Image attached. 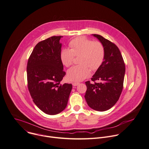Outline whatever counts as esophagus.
Masks as SVG:
<instances>
[{"mask_svg":"<svg viewBox=\"0 0 149 149\" xmlns=\"http://www.w3.org/2000/svg\"><path fill=\"white\" fill-rule=\"evenodd\" d=\"M79 84V82H73V83H72V85H73V86H77Z\"/></svg>","mask_w":149,"mask_h":149,"instance_id":"34e87169","label":"esophagus"}]
</instances>
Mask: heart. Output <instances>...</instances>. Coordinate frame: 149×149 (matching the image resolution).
Wrapping results in <instances>:
<instances>
[{
	"label": "heart",
	"mask_w": 149,
	"mask_h": 149,
	"mask_svg": "<svg viewBox=\"0 0 149 149\" xmlns=\"http://www.w3.org/2000/svg\"><path fill=\"white\" fill-rule=\"evenodd\" d=\"M70 48H63L60 53V60L65 67H69L74 56H79V65L73 66L67 73L68 79L73 81H80L90 76L91 69L95 71L101 67L105 56V49L102 42L93 41L85 37L72 40Z\"/></svg>",
	"instance_id": "heart-1"
}]
</instances>
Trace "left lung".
I'll list each match as a JSON object with an SVG mask.
<instances>
[{"mask_svg":"<svg viewBox=\"0 0 149 149\" xmlns=\"http://www.w3.org/2000/svg\"><path fill=\"white\" fill-rule=\"evenodd\" d=\"M104 45L105 56L103 63L91 80L85 82V100L89 107L97 111L112 108L118 101L123 89L125 63L118 47L100 35L93 34ZM97 81V82L95 81Z\"/></svg>","mask_w":149,"mask_h":149,"instance_id":"1","label":"left lung"}]
</instances>
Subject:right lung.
<instances>
[{
    "label": "right lung",
    "instance_id": "obj_1",
    "mask_svg": "<svg viewBox=\"0 0 149 149\" xmlns=\"http://www.w3.org/2000/svg\"><path fill=\"white\" fill-rule=\"evenodd\" d=\"M62 37L53 36L39 42L27 63L28 88L32 101L48 115L65 108L72 89V84H60L65 75L60 57Z\"/></svg>",
    "mask_w": 149,
    "mask_h": 149
}]
</instances>
